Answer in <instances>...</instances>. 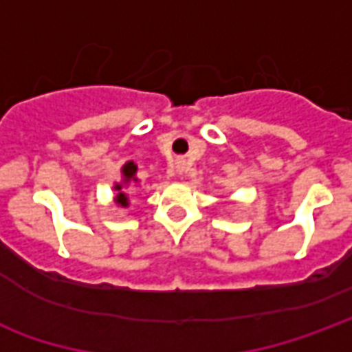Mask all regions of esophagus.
<instances>
[{"instance_id":"esophagus-1","label":"esophagus","mask_w":352,"mask_h":352,"mask_svg":"<svg viewBox=\"0 0 352 352\" xmlns=\"http://www.w3.org/2000/svg\"><path fill=\"white\" fill-rule=\"evenodd\" d=\"M181 169H183V162L177 160V171H181Z\"/></svg>"}]
</instances>
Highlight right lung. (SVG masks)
<instances>
[{"instance_id":"1","label":"right lung","mask_w":352,"mask_h":352,"mask_svg":"<svg viewBox=\"0 0 352 352\" xmlns=\"http://www.w3.org/2000/svg\"><path fill=\"white\" fill-rule=\"evenodd\" d=\"M120 175H122V181H118V183L113 184V190L116 192V194H115V206L122 207V209H124V207L130 206V196H128L126 188L130 186V183H139L138 164H135L133 160L126 162L122 168H120Z\"/></svg>"}]
</instances>
